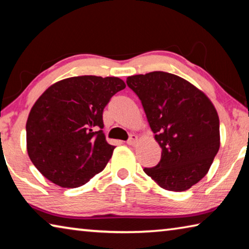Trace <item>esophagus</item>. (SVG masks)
<instances>
[{
    "label": "esophagus",
    "mask_w": 249,
    "mask_h": 249,
    "mask_svg": "<svg viewBox=\"0 0 249 249\" xmlns=\"http://www.w3.org/2000/svg\"><path fill=\"white\" fill-rule=\"evenodd\" d=\"M137 141H138V137L135 134H133V135H130L129 140L127 141V144L130 145V146H134V145H136Z\"/></svg>",
    "instance_id": "obj_1"
}]
</instances>
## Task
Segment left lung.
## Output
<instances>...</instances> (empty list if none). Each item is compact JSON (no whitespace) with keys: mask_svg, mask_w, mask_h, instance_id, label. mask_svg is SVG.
<instances>
[{"mask_svg":"<svg viewBox=\"0 0 249 249\" xmlns=\"http://www.w3.org/2000/svg\"><path fill=\"white\" fill-rule=\"evenodd\" d=\"M141 99L155 141L158 165L144 168L160 188L181 192L208 174L220 149V120L211 100L187 80L163 71L126 80Z\"/></svg>","mask_w":249,"mask_h":249,"instance_id":"obj_1","label":"left lung"}]
</instances>
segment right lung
I'll return each instance as SVG.
<instances>
[{
    "mask_svg": "<svg viewBox=\"0 0 249 249\" xmlns=\"http://www.w3.org/2000/svg\"><path fill=\"white\" fill-rule=\"evenodd\" d=\"M116 77L79 75L52 84L29 112L26 147L45 178L61 188L86 184L102 171L115 147L103 133V109L125 89Z\"/></svg>",
    "mask_w": 249,
    "mask_h": 249,
    "instance_id": "1",
    "label": "right lung"
}]
</instances>
